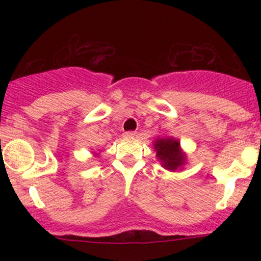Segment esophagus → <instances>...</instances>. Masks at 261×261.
<instances>
[{"mask_svg":"<svg viewBox=\"0 0 261 261\" xmlns=\"http://www.w3.org/2000/svg\"><path fill=\"white\" fill-rule=\"evenodd\" d=\"M136 136V133L135 131H127V133H125V137H134Z\"/></svg>","mask_w":261,"mask_h":261,"instance_id":"1","label":"esophagus"}]
</instances>
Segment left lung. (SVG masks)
Listing matches in <instances>:
<instances>
[{
  "label": "left lung",
  "mask_w": 261,
  "mask_h": 261,
  "mask_svg": "<svg viewBox=\"0 0 261 261\" xmlns=\"http://www.w3.org/2000/svg\"><path fill=\"white\" fill-rule=\"evenodd\" d=\"M153 149L161 166L169 172L181 170L187 164L188 155L182 151L178 139L172 136H158L153 141Z\"/></svg>",
  "instance_id": "1"
}]
</instances>
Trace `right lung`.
Returning <instances> with one entry per match:
<instances>
[{
    "label": "right lung",
    "instance_id": "obj_1",
    "mask_svg": "<svg viewBox=\"0 0 261 261\" xmlns=\"http://www.w3.org/2000/svg\"><path fill=\"white\" fill-rule=\"evenodd\" d=\"M93 154H94V157H98V155H99V153H97V152H93Z\"/></svg>",
    "mask_w": 261,
    "mask_h": 261
}]
</instances>
